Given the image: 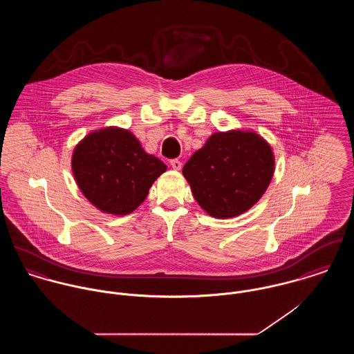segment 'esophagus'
<instances>
[{
  "label": "esophagus",
  "mask_w": 354,
  "mask_h": 354,
  "mask_svg": "<svg viewBox=\"0 0 354 354\" xmlns=\"http://www.w3.org/2000/svg\"><path fill=\"white\" fill-rule=\"evenodd\" d=\"M170 166L174 169V170H180L181 169V162L178 159H171L170 160Z\"/></svg>",
  "instance_id": "1"
}]
</instances>
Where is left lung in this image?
<instances>
[{"label": "left lung", "instance_id": "obj_1", "mask_svg": "<svg viewBox=\"0 0 354 354\" xmlns=\"http://www.w3.org/2000/svg\"><path fill=\"white\" fill-rule=\"evenodd\" d=\"M275 169L271 146L256 132L212 133L183 167L203 209L219 219L247 212L267 191Z\"/></svg>", "mask_w": 354, "mask_h": 354}]
</instances>
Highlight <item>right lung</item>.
<instances>
[{
  "label": "right lung",
  "mask_w": 354,
  "mask_h": 354,
  "mask_svg": "<svg viewBox=\"0 0 354 354\" xmlns=\"http://www.w3.org/2000/svg\"><path fill=\"white\" fill-rule=\"evenodd\" d=\"M166 165L143 150L128 129L107 127L88 133L72 153L77 187L106 214L128 215L149 195Z\"/></svg>",
  "instance_id": "1"
}]
</instances>
